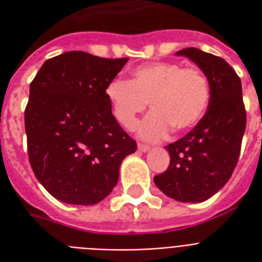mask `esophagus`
Wrapping results in <instances>:
<instances>
[{"instance_id":"1","label":"esophagus","mask_w":262,"mask_h":262,"mask_svg":"<svg viewBox=\"0 0 262 262\" xmlns=\"http://www.w3.org/2000/svg\"><path fill=\"white\" fill-rule=\"evenodd\" d=\"M151 149L149 145H145V144H139V151L140 152H148Z\"/></svg>"}]
</instances>
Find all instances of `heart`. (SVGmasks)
<instances>
[{
	"instance_id": "heart-1",
	"label": "heart",
	"mask_w": 262,
	"mask_h": 262,
	"mask_svg": "<svg viewBox=\"0 0 262 262\" xmlns=\"http://www.w3.org/2000/svg\"><path fill=\"white\" fill-rule=\"evenodd\" d=\"M113 114L125 129H133L151 103L152 113L139 127V136L159 141L170 133L186 132L203 118L209 103V83L199 68L178 62H156L133 71L132 80H113L106 88Z\"/></svg>"
}]
</instances>
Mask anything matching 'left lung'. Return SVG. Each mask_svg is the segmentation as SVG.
<instances>
[{
	"mask_svg": "<svg viewBox=\"0 0 262 262\" xmlns=\"http://www.w3.org/2000/svg\"><path fill=\"white\" fill-rule=\"evenodd\" d=\"M194 62L209 83V104L200 122L166 149L170 166L154 182L179 203H203L228 182L246 129L242 84L223 58L189 47L175 53Z\"/></svg>",
	"mask_w": 262,
	"mask_h": 262,
	"instance_id": "left-lung-1",
	"label": "left lung"
}]
</instances>
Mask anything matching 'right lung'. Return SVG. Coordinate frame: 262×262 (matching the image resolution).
Returning <instances> with one entry per match:
<instances>
[{"instance_id": "obj_1", "label": "right lung", "mask_w": 262, "mask_h": 262, "mask_svg": "<svg viewBox=\"0 0 262 262\" xmlns=\"http://www.w3.org/2000/svg\"><path fill=\"white\" fill-rule=\"evenodd\" d=\"M126 62L68 51L47 59L31 83L24 113L31 167L62 203L94 205L106 199L122 160L137 149L106 96Z\"/></svg>"}]
</instances>
